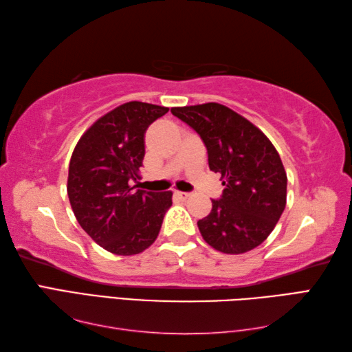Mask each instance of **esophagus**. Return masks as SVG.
Segmentation results:
<instances>
[{
	"instance_id": "esophagus-1",
	"label": "esophagus",
	"mask_w": 352,
	"mask_h": 352,
	"mask_svg": "<svg viewBox=\"0 0 352 352\" xmlns=\"http://www.w3.org/2000/svg\"><path fill=\"white\" fill-rule=\"evenodd\" d=\"M174 197H175V198H178V199H182V201H186L188 198H190V193H188V192L175 190V192H174Z\"/></svg>"
}]
</instances>
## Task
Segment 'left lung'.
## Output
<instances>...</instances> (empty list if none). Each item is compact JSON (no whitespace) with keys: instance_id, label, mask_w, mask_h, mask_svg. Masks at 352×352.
<instances>
[{"instance_id":"8db88e82","label":"left lung","mask_w":352,"mask_h":352,"mask_svg":"<svg viewBox=\"0 0 352 352\" xmlns=\"http://www.w3.org/2000/svg\"><path fill=\"white\" fill-rule=\"evenodd\" d=\"M203 139L208 168L226 186L212 212L198 221L204 241L223 254H243L265 242L286 207L287 175L263 131L218 102L172 107Z\"/></svg>"}]
</instances>
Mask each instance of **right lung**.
<instances>
[{
	"label": "right lung",
	"instance_id": "1",
	"mask_svg": "<svg viewBox=\"0 0 352 352\" xmlns=\"http://www.w3.org/2000/svg\"><path fill=\"white\" fill-rule=\"evenodd\" d=\"M168 107L130 101L95 121L74 149L68 197L78 223L104 250L134 256L159 236L172 192L131 186L145 155V131Z\"/></svg>",
	"mask_w": 352,
	"mask_h": 352
}]
</instances>
